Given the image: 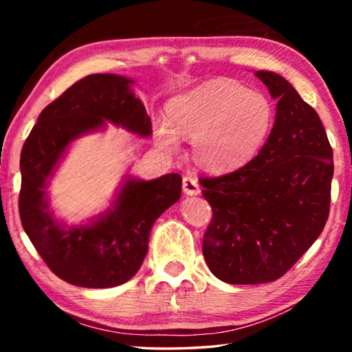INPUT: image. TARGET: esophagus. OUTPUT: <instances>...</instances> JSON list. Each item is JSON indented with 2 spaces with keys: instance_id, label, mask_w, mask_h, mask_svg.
<instances>
[{
  "instance_id": "esophagus-1",
  "label": "esophagus",
  "mask_w": 352,
  "mask_h": 352,
  "mask_svg": "<svg viewBox=\"0 0 352 352\" xmlns=\"http://www.w3.org/2000/svg\"><path fill=\"white\" fill-rule=\"evenodd\" d=\"M183 190H184V194H188V195H197V194H200V188H199L197 178L192 177V175L183 177Z\"/></svg>"
}]
</instances>
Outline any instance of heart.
<instances>
[{
	"label": "heart",
	"mask_w": 352,
	"mask_h": 352,
	"mask_svg": "<svg viewBox=\"0 0 352 352\" xmlns=\"http://www.w3.org/2000/svg\"><path fill=\"white\" fill-rule=\"evenodd\" d=\"M169 121L158 122L157 142L164 152L180 148V136L192 138L195 160L211 170H231L250 162L273 124L265 94L228 79L205 82L170 100Z\"/></svg>",
	"instance_id": "1"
}]
</instances>
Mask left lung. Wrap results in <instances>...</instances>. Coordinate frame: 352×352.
Listing matches in <instances>:
<instances>
[{
  "mask_svg": "<svg viewBox=\"0 0 352 352\" xmlns=\"http://www.w3.org/2000/svg\"><path fill=\"white\" fill-rule=\"evenodd\" d=\"M254 76L278 99L259 153L220 177H201L212 217L204 236L210 270L228 284H262L285 275L329 217L332 147L311 105L284 77Z\"/></svg>",
  "mask_w": 352,
  "mask_h": 352,
  "instance_id": "obj_1",
  "label": "left lung"
}]
</instances>
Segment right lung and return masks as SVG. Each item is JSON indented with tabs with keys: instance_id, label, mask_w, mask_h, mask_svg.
I'll use <instances>...</instances> for the list:
<instances>
[{
	"instance_id": "right-lung-1",
	"label": "right lung",
	"mask_w": 352,
	"mask_h": 352,
	"mask_svg": "<svg viewBox=\"0 0 352 352\" xmlns=\"http://www.w3.org/2000/svg\"><path fill=\"white\" fill-rule=\"evenodd\" d=\"M132 80L116 74H91L71 85L40 113L21 148V225L50 270L63 281L107 289L129 281L147 253L155 220L182 195V177L152 182L127 178L115 208L96 222L65 228L47 210L46 180L65 148L77 136L111 121L148 136L152 122Z\"/></svg>"
}]
</instances>
